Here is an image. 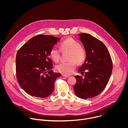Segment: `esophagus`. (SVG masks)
Wrapping results in <instances>:
<instances>
[{"mask_svg":"<svg viewBox=\"0 0 128 128\" xmlns=\"http://www.w3.org/2000/svg\"><path fill=\"white\" fill-rule=\"evenodd\" d=\"M62 76L63 77H65V78H67L69 77V76H65V75H64V74H62Z\"/></svg>","mask_w":128,"mask_h":128,"instance_id":"obj_1","label":"esophagus"}]
</instances>
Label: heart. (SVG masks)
Wrapping results in <instances>:
<instances>
[{"mask_svg": "<svg viewBox=\"0 0 128 128\" xmlns=\"http://www.w3.org/2000/svg\"><path fill=\"white\" fill-rule=\"evenodd\" d=\"M60 49L63 52H70L68 63H61L56 67V70L61 74L69 76L71 74L78 65L82 64L86 61V55L85 50L81 44L72 38H67L60 43ZM56 46H53L50 51V57L52 60L57 63L60 61L61 52Z\"/></svg>", "mask_w": 128, "mask_h": 128, "instance_id": "b5f03b06", "label": "heart"}]
</instances>
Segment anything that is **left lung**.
<instances>
[{
	"label": "left lung",
	"instance_id": "left-lung-1",
	"mask_svg": "<svg viewBox=\"0 0 128 128\" xmlns=\"http://www.w3.org/2000/svg\"><path fill=\"white\" fill-rule=\"evenodd\" d=\"M86 58L78 72L84 76L74 77L76 82L74 86L76 95L84 99L93 98L100 94L105 88L112 70V60L104 44L87 33H80Z\"/></svg>",
	"mask_w": 128,
	"mask_h": 128
}]
</instances>
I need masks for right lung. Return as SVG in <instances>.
<instances>
[{
	"mask_svg": "<svg viewBox=\"0 0 128 128\" xmlns=\"http://www.w3.org/2000/svg\"><path fill=\"white\" fill-rule=\"evenodd\" d=\"M60 39L52 35H38L18 50L16 78L20 86L29 95L44 98L53 92L54 82L61 74L52 71L50 51Z\"/></svg>",
	"mask_w": 128,
	"mask_h": 128,
	"instance_id": "add662e5",
	"label": "right lung"
}]
</instances>
